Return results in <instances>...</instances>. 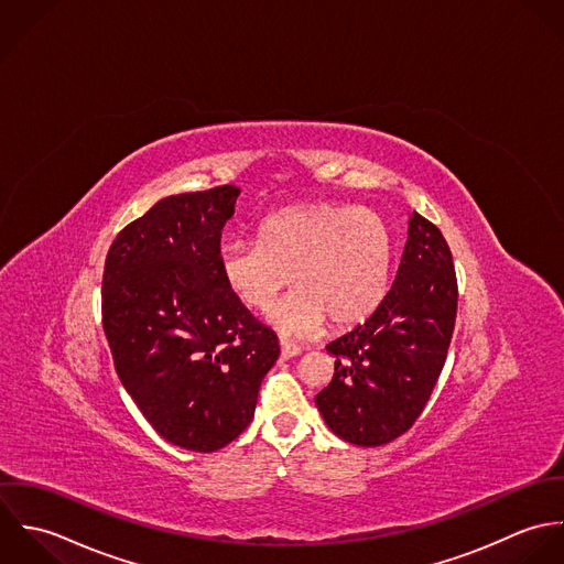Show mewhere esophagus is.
<instances>
[{"instance_id": "obj_1", "label": "esophagus", "mask_w": 564, "mask_h": 564, "mask_svg": "<svg viewBox=\"0 0 564 564\" xmlns=\"http://www.w3.org/2000/svg\"><path fill=\"white\" fill-rule=\"evenodd\" d=\"M301 352H303L301 346H296V344H292V341H288V339H281V357H283V359L296 357V355H301Z\"/></svg>"}]
</instances>
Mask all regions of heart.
Here are the masks:
<instances>
[{"label": "heart", "mask_w": 564, "mask_h": 564, "mask_svg": "<svg viewBox=\"0 0 564 564\" xmlns=\"http://www.w3.org/2000/svg\"><path fill=\"white\" fill-rule=\"evenodd\" d=\"M220 276L248 310L265 312L292 283L296 292L270 312L283 336H312L366 323L386 301L394 246L383 218L341 203L281 209L257 228L254 241L223 246Z\"/></svg>", "instance_id": "heart-1"}]
</instances>
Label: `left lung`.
I'll return each mask as SVG.
<instances>
[{
  "instance_id": "left-lung-1",
  "label": "left lung",
  "mask_w": 564,
  "mask_h": 564,
  "mask_svg": "<svg viewBox=\"0 0 564 564\" xmlns=\"http://www.w3.org/2000/svg\"><path fill=\"white\" fill-rule=\"evenodd\" d=\"M455 312L449 246L438 226L412 212L386 301L364 325L327 344L336 372L316 405L329 430L359 447H381L405 434L441 377Z\"/></svg>"
}]
</instances>
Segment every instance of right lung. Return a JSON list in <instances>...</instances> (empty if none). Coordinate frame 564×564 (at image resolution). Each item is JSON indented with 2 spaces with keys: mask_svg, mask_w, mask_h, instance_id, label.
<instances>
[{
  "mask_svg": "<svg viewBox=\"0 0 564 564\" xmlns=\"http://www.w3.org/2000/svg\"><path fill=\"white\" fill-rule=\"evenodd\" d=\"M232 185L176 194L115 237L102 323L121 386L161 438L212 453L252 421L279 338L226 290L220 239Z\"/></svg>",
  "mask_w": 564,
  "mask_h": 564,
  "instance_id": "1",
  "label": "right lung"
}]
</instances>
